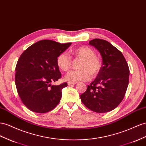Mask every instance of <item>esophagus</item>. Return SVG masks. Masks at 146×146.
Returning a JSON list of instances; mask_svg holds the SVG:
<instances>
[{
  "mask_svg": "<svg viewBox=\"0 0 146 146\" xmlns=\"http://www.w3.org/2000/svg\"><path fill=\"white\" fill-rule=\"evenodd\" d=\"M68 85H75V84H76V82H69L68 83Z\"/></svg>",
  "mask_w": 146,
  "mask_h": 146,
  "instance_id": "34e87169",
  "label": "esophagus"
}]
</instances>
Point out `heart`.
<instances>
[{
	"label": "heart",
	"instance_id": "obj_1",
	"mask_svg": "<svg viewBox=\"0 0 146 146\" xmlns=\"http://www.w3.org/2000/svg\"><path fill=\"white\" fill-rule=\"evenodd\" d=\"M72 54L74 57L82 60L79 66V70H73L68 74L65 79L69 82L87 81L92 77L99 74L102 68L101 59L95 56L94 50L88 46H80L72 50ZM58 68L64 72L68 71L72 67V60L68 54L62 53L56 59Z\"/></svg>",
	"mask_w": 146,
	"mask_h": 146
}]
</instances>
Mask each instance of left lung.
I'll return each instance as SVG.
<instances>
[{
  "label": "left lung",
  "mask_w": 146,
  "mask_h": 146,
  "mask_svg": "<svg viewBox=\"0 0 146 146\" xmlns=\"http://www.w3.org/2000/svg\"><path fill=\"white\" fill-rule=\"evenodd\" d=\"M89 44L100 53L102 68L80 99L91 111L106 113L115 109L123 100L128 85L129 70L123 54L109 42L94 38Z\"/></svg>",
  "instance_id": "obj_1"
}]
</instances>
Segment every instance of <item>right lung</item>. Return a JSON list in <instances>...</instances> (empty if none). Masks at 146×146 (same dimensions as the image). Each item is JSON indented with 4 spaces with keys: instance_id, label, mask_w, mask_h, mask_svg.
Masks as SVG:
<instances>
[{
    "instance_id": "add662e5",
    "label": "right lung",
    "mask_w": 146,
    "mask_h": 146,
    "mask_svg": "<svg viewBox=\"0 0 146 146\" xmlns=\"http://www.w3.org/2000/svg\"><path fill=\"white\" fill-rule=\"evenodd\" d=\"M70 45L42 40L31 45L19 57L15 69V85L23 103L30 111L48 112L59 104L62 89L68 84L54 85L52 83L61 77L57 57Z\"/></svg>"
}]
</instances>
